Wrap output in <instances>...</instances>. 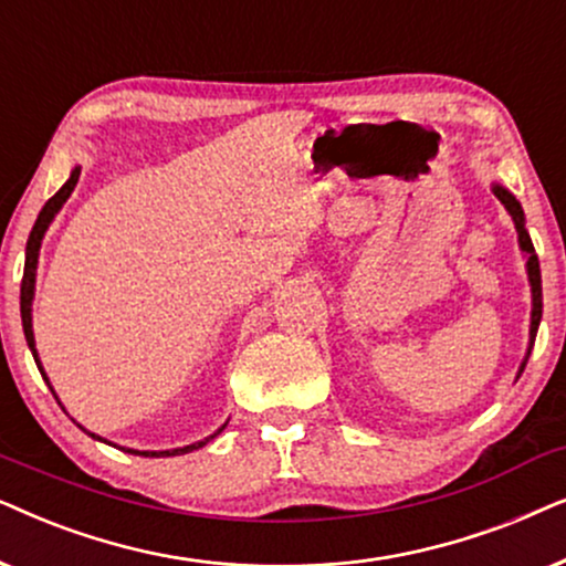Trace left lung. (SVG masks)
<instances>
[{
  "label": "left lung",
  "mask_w": 566,
  "mask_h": 566,
  "mask_svg": "<svg viewBox=\"0 0 566 566\" xmlns=\"http://www.w3.org/2000/svg\"><path fill=\"white\" fill-rule=\"evenodd\" d=\"M494 196L502 201L504 209H507V212L512 214V222H515V228H517L520 248L528 253V279H531V290H533V313H531V349H533V342H536V334H538L541 313H544V292H541L538 255H536V251H533L528 230H525V217H523V207H520V201L510 191H504L502 186H494ZM525 361H528V357H525ZM525 361H523V367H525ZM523 367H520V370H523Z\"/></svg>",
  "instance_id": "obj_1"
}]
</instances>
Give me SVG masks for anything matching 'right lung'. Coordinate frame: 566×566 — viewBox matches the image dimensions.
<instances>
[{
	"label": "right lung",
	"mask_w": 566,
	"mask_h": 566,
	"mask_svg": "<svg viewBox=\"0 0 566 566\" xmlns=\"http://www.w3.org/2000/svg\"><path fill=\"white\" fill-rule=\"evenodd\" d=\"M77 178H80V168L72 170V176L66 184L59 188V191L51 196V199L43 205L41 214H38V220L33 224V230H30V238H28V248H25V271H22V284H20V315H22V331H25V338H28V346L30 352H33V359L38 365V370H41L43 380L49 382L46 373H43L41 361H38V352H35V338H33V318H30V303H33V287H35V266H38V251H41V240L46 235L51 220H54V214L62 209V205L66 199H70V193L74 191V186H77ZM51 388V386H49ZM51 394H54V388H51ZM224 427L217 429L212 437H217L222 432ZM87 432V429H85ZM90 437H95L93 432H87ZM212 437H207V440H212ZM101 440V437H97ZM205 440V442H207ZM205 442H199V446H188V448H178V450H163V453H147V450H126V453H134V455H180V453H191V450L201 448Z\"/></svg>",
	"instance_id": "1"
}]
</instances>
